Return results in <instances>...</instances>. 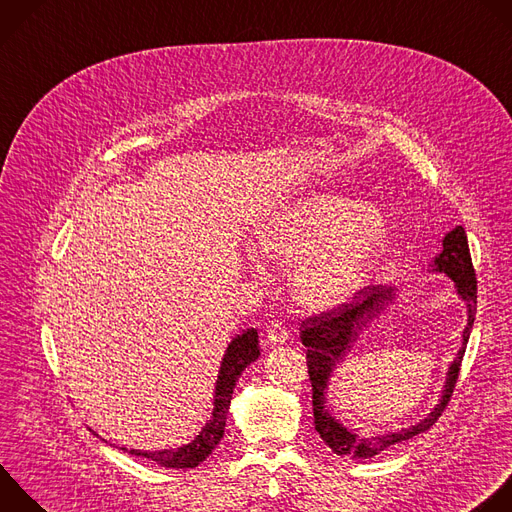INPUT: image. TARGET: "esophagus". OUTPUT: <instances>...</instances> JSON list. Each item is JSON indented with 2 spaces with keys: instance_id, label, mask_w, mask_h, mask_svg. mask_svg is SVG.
I'll return each mask as SVG.
<instances>
[{
  "instance_id": "1",
  "label": "esophagus",
  "mask_w": 512,
  "mask_h": 512,
  "mask_svg": "<svg viewBox=\"0 0 512 512\" xmlns=\"http://www.w3.org/2000/svg\"><path fill=\"white\" fill-rule=\"evenodd\" d=\"M267 342L269 344H283L287 339V329L285 325L279 321V319H273L269 325H267Z\"/></svg>"
}]
</instances>
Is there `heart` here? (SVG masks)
<instances>
[{
  "instance_id": "1",
  "label": "heart",
  "mask_w": 512,
  "mask_h": 512,
  "mask_svg": "<svg viewBox=\"0 0 512 512\" xmlns=\"http://www.w3.org/2000/svg\"><path fill=\"white\" fill-rule=\"evenodd\" d=\"M386 219L374 205L337 193H309L275 213L257 233L261 251L295 265L293 293L313 309L352 297L386 245Z\"/></svg>"
}]
</instances>
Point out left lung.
Listing matches in <instances>:
<instances>
[{
  "label": "left lung",
  "mask_w": 512,
  "mask_h": 512,
  "mask_svg": "<svg viewBox=\"0 0 512 512\" xmlns=\"http://www.w3.org/2000/svg\"><path fill=\"white\" fill-rule=\"evenodd\" d=\"M432 271H440L448 275L456 283L458 295L466 301L468 309V323L464 327V342L462 348L452 362L446 378V386L442 390L440 404L412 428L400 430V432H390L384 436H372V438H360L358 434L350 432L339 424L329 410L325 408V388L327 380L333 372V368L344 362L346 354L354 346L358 339V333L362 327H366L378 313L384 309L386 303L394 299V289L386 285H366L358 289L348 301L339 303L331 309H325L317 315L305 317L299 325V337L301 344L307 348L305 358H307V374L311 380V402H313V424L315 430L319 432L321 440L337 454V456H350V458H374L376 454L388 450L390 446L398 442H406L426 430H430L442 412L446 410L458 374L462 366V358L466 352V344L470 337V329L474 325V315H476V273L474 265L470 259V249H468V239L466 231L462 225L452 229L444 239H442V251L434 257L432 261Z\"/></svg>",
  "instance_id": "1"
}]
</instances>
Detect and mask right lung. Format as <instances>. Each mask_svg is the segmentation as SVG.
<instances>
[{
    "mask_svg": "<svg viewBox=\"0 0 512 512\" xmlns=\"http://www.w3.org/2000/svg\"><path fill=\"white\" fill-rule=\"evenodd\" d=\"M257 329H247L241 335H237L229 344L221 370L219 380L215 386V402H213V416L201 430V434L187 446L177 450H158V452H144V450H126L128 454L148 458L164 468H195L199 466L221 442L225 434V422L229 414V404L233 390L237 386L239 376L243 370L259 358V342H257Z\"/></svg>",
    "mask_w": 512,
    "mask_h": 512,
    "instance_id": "1",
    "label": "right lung"
}]
</instances>
